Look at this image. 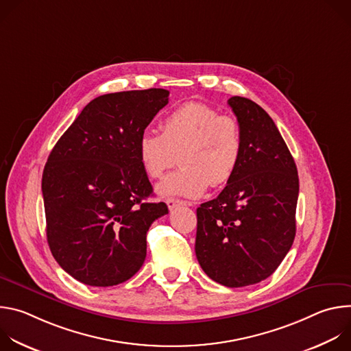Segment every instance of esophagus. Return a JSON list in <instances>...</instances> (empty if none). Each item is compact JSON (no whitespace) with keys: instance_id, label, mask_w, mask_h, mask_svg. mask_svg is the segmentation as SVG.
Here are the masks:
<instances>
[{"instance_id":"1","label":"esophagus","mask_w":351,"mask_h":351,"mask_svg":"<svg viewBox=\"0 0 351 351\" xmlns=\"http://www.w3.org/2000/svg\"><path fill=\"white\" fill-rule=\"evenodd\" d=\"M167 204H168V208H169L171 211L175 210L176 207L186 206L184 202H182V199H178V198H168V199H167Z\"/></svg>"}]
</instances>
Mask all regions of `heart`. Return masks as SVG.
Masks as SVG:
<instances>
[{"mask_svg":"<svg viewBox=\"0 0 351 351\" xmlns=\"http://www.w3.org/2000/svg\"><path fill=\"white\" fill-rule=\"evenodd\" d=\"M179 158L180 168L157 191L164 197L203 195L208 186H222L234 175L243 154L240 123L203 103H184L161 121V133L144 130L137 141L143 171L161 179Z\"/></svg>","mask_w":351,"mask_h":351,"instance_id":"heart-1","label":"heart"}]
</instances>
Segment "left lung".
<instances>
[{
  "label": "left lung",
  "mask_w": 351,
  "mask_h": 351,
  "mask_svg": "<svg viewBox=\"0 0 351 351\" xmlns=\"http://www.w3.org/2000/svg\"><path fill=\"white\" fill-rule=\"evenodd\" d=\"M228 104L241 128L243 154L219 195L197 208L195 256L213 280L243 287L271 276L289 253L298 175L271 117L244 97Z\"/></svg>",
  "instance_id": "obj_1"
}]
</instances>
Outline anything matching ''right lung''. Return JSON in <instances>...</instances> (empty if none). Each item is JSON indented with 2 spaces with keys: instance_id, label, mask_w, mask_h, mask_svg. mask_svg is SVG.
I'll return each mask as SVG.
<instances>
[{
  "instance_id": "right-lung-1",
  "label": "right lung",
  "mask_w": 351,
  "mask_h": 351,
  "mask_svg": "<svg viewBox=\"0 0 351 351\" xmlns=\"http://www.w3.org/2000/svg\"><path fill=\"white\" fill-rule=\"evenodd\" d=\"M168 97L148 88L94 98L47 160V241L60 267L84 285L130 279L145 260L147 230L168 214L165 203L144 202L153 186L137 156L140 134Z\"/></svg>"
}]
</instances>
